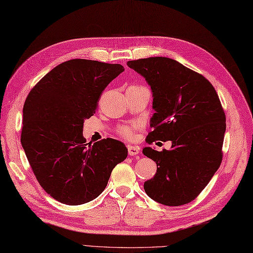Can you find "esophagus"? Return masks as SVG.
<instances>
[{
  "instance_id": "obj_1",
  "label": "esophagus",
  "mask_w": 253,
  "mask_h": 253,
  "mask_svg": "<svg viewBox=\"0 0 253 253\" xmlns=\"http://www.w3.org/2000/svg\"><path fill=\"white\" fill-rule=\"evenodd\" d=\"M127 151H128V155H130V156H136L139 153L140 149H139V147H137V146L128 145L127 146Z\"/></svg>"
}]
</instances>
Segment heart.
Returning a JSON list of instances; mask_svg holds the SVG:
<instances>
[{
	"label": "heart",
	"mask_w": 253,
	"mask_h": 253,
	"mask_svg": "<svg viewBox=\"0 0 253 253\" xmlns=\"http://www.w3.org/2000/svg\"><path fill=\"white\" fill-rule=\"evenodd\" d=\"M139 126H140V125L138 122L132 123V125H123V126H119L118 132L122 137L131 140V139L134 138L135 131H136Z\"/></svg>",
	"instance_id": "1"
}]
</instances>
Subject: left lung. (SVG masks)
I'll return each mask as SVG.
<instances>
[{
    "label": "left lung",
    "mask_w": 253,
    "mask_h": 253,
    "mask_svg": "<svg viewBox=\"0 0 253 253\" xmlns=\"http://www.w3.org/2000/svg\"><path fill=\"white\" fill-rule=\"evenodd\" d=\"M127 66L152 91L156 113L146 141H171L170 150L143 149L157 163V173L144 189L160 204H187L204 190L222 161L226 123L219 96L204 76L173 59H138L128 61Z\"/></svg>",
    "instance_id": "8db88e82"
}]
</instances>
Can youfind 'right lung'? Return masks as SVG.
Segmentation results:
<instances>
[{"instance_id":"obj_1","label":"right lung","mask_w":253,"mask_h":253,"mask_svg":"<svg viewBox=\"0 0 253 253\" xmlns=\"http://www.w3.org/2000/svg\"><path fill=\"white\" fill-rule=\"evenodd\" d=\"M125 69L85 59L55 66L24 102L21 145L41 187L66 205H82L106 188L127 149L113 138L85 143L84 122L108 84Z\"/></svg>"}]
</instances>
